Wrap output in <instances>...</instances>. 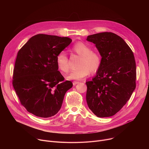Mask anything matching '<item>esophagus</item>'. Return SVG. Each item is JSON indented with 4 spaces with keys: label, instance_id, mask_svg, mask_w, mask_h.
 <instances>
[{
    "label": "esophagus",
    "instance_id": "1",
    "mask_svg": "<svg viewBox=\"0 0 149 149\" xmlns=\"http://www.w3.org/2000/svg\"><path fill=\"white\" fill-rule=\"evenodd\" d=\"M78 83H79V81H74V82H72L74 86H75V85H77V84H78Z\"/></svg>",
    "mask_w": 149,
    "mask_h": 149
}]
</instances>
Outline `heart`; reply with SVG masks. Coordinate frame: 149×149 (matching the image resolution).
Wrapping results in <instances>:
<instances>
[{"label": "heart", "mask_w": 149, "mask_h": 149, "mask_svg": "<svg viewBox=\"0 0 149 149\" xmlns=\"http://www.w3.org/2000/svg\"><path fill=\"white\" fill-rule=\"evenodd\" d=\"M81 58L78 63V68L72 71L67 77L69 79L79 80L91 74H95L100 68L101 59L100 55L93 52L91 48L82 42H78L72 48ZM58 69L63 73H68L70 70L68 58L63 51L59 52L56 58Z\"/></svg>", "instance_id": "1"}]
</instances>
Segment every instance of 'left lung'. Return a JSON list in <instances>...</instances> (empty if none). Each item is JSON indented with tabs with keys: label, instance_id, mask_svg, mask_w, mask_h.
I'll use <instances>...</instances> for the list:
<instances>
[{
	"label": "left lung",
	"instance_id": "obj_1",
	"mask_svg": "<svg viewBox=\"0 0 149 149\" xmlns=\"http://www.w3.org/2000/svg\"><path fill=\"white\" fill-rule=\"evenodd\" d=\"M101 56L96 75L87 86L86 100L98 117L116 114L126 104L136 88V66L133 51L123 38L112 32L89 35Z\"/></svg>",
	"mask_w": 149,
	"mask_h": 149
}]
</instances>
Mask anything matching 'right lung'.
<instances>
[{
    "label": "right lung",
    "mask_w": 149,
    "mask_h": 149,
    "mask_svg": "<svg viewBox=\"0 0 149 149\" xmlns=\"http://www.w3.org/2000/svg\"><path fill=\"white\" fill-rule=\"evenodd\" d=\"M72 42L68 37L38 34L18 51L13 75V87L20 102L33 115L48 118L61 109L70 81L58 71L57 55Z\"/></svg>",
    "instance_id": "add662e5"
}]
</instances>
